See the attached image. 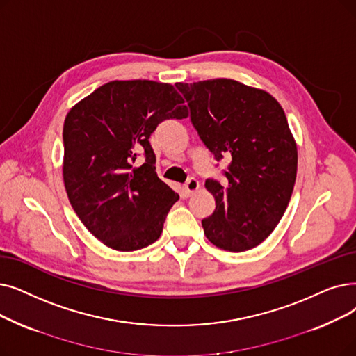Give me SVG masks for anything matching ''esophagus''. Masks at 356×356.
I'll return each instance as SVG.
<instances>
[{"label":"esophagus","mask_w":356,"mask_h":356,"mask_svg":"<svg viewBox=\"0 0 356 356\" xmlns=\"http://www.w3.org/2000/svg\"><path fill=\"white\" fill-rule=\"evenodd\" d=\"M197 189H199V181L193 177H191L186 183H184V186H183V192L188 197L192 196Z\"/></svg>","instance_id":"34e87169"}]
</instances>
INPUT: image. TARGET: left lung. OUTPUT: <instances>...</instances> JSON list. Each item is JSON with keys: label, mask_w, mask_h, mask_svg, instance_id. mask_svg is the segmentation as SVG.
Wrapping results in <instances>:
<instances>
[{"label": "left lung", "mask_w": 356, "mask_h": 356, "mask_svg": "<svg viewBox=\"0 0 356 356\" xmlns=\"http://www.w3.org/2000/svg\"><path fill=\"white\" fill-rule=\"evenodd\" d=\"M176 87L215 160L231 157L224 184L205 181L216 207L202 220L204 233L222 250H250L281 221L297 177V144L282 106L268 91L229 79Z\"/></svg>", "instance_id": "obj_1"}]
</instances>
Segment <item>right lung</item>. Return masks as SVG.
I'll list each match as a JSON object with an SVG mask.
<instances>
[{
  "label": "right lung",
  "instance_id": "1",
  "mask_svg": "<svg viewBox=\"0 0 356 356\" xmlns=\"http://www.w3.org/2000/svg\"><path fill=\"white\" fill-rule=\"evenodd\" d=\"M172 84L111 81L71 107L64 122L63 176L90 233L119 252L159 240L179 195L159 179L149 136L165 119L188 118ZM138 155L145 157L136 165Z\"/></svg>",
  "mask_w": 356,
  "mask_h": 356
}]
</instances>
